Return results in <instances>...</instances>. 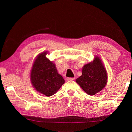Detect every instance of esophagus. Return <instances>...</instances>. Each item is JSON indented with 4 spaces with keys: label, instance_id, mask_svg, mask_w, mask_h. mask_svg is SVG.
Here are the masks:
<instances>
[{
    "label": "esophagus",
    "instance_id": "obj_1",
    "mask_svg": "<svg viewBox=\"0 0 132 132\" xmlns=\"http://www.w3.org/2000/svg\"><path fill=\"white\" fill-rule=\"evenodd\" d=\"M75 79V78H66L67 80H74Z\"/></svg>",
    "mask_w": 132,
    "mask_h": 132
}]
</instances>
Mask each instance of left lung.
Segmentation results:
<instances>
[{
  "mask_svg": "<svg viewBox=\"0 0 132 132\" xmlns=\"http://www.w3.org/2000/svg\"><path fill=\"white\" fill-rule=\"evenodd\" d=\"M82 74L76 79V82L85 92L94 95L104 88L107 82V74L100 58L85 64L82 68Z\"/></svg>",
  "mask_w": 132,
  "mask_h": 132,
  "instance_id": "obj_1",
  "label": "left lung"
}]
</instances>
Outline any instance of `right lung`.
I'll return each mask as SVG.
<instances>
[{"label": "right lung", "mask_w": 132, "mask_h": 132, "mask_svg": "<svg viewBox=\"0 0 132 132\" xmlns=\"http://www.w3.org/2000/svg\"><path fill=\"white\" fill-rule=\"evenodd\" d=\"M46 52L39 54L33 64L30 80L36 91L47 96L56 93L64 80L58 73L54 63L47 58Z\"/></svg>", "instance_id": "1"}]
</instances>
